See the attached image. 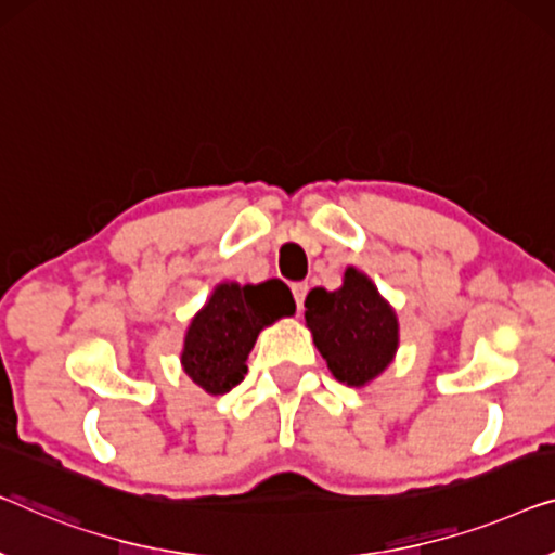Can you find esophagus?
I'll return each instance as SVG.
<instances>
[{
  "label": "esophagus",
  "instance_id": "1",
  "mask_svg": "<svg viewBox=\"0 0 555 555\" xmlns=\"http://www.w3.org/2000/svg\"><path fill=\"white\" fill-rule=\"evenodd\" d=\"M305 295H308V283H295V285H293V297H295L297 308H302Z\"/></svg>",
  "mask_w": 555,
  "mask_h": 555
}]
</instances>
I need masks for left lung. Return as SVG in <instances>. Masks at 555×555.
<instances>
[{"label": "left lung", "instance_id": "obj_1", "mask_svg": "<svg viewBox=\"0 0 555 555\" xmlns=\"http://www.w3.org/2000/svg\"><path fill=\"white\" fill-rule=\"evenodd\" d=\"M305 325L327 371L350 388L371 385L396 360V310L358 268H345L343 285L335 291L312 287L305 297Z\"/></svg>", "mask_w": 555, "mask_h": 555}]
</instances>
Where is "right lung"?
<instances>
[{"instance_id": "add662e5", "label": "right lung", "mask_w": 555, "mask_h": 555, "mask_svg": "<svg viewBox=\"0 0 555 555\" xmlns=\"http://www.w3.org/2000/svg\"><path fill=\"white\" fill-rule=\"evenodd\" d=\"M293 312V293L280 280L258 285L222 280L184 331L182 371L210 396H224L245 377L258 335Z\"/></svg>"}]
</instances>
